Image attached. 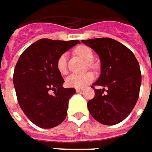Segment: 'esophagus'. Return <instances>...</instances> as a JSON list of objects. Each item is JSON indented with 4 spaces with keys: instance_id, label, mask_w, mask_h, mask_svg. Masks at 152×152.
I'll return each mask as SVG.
<instances>
[{
    "instance_id": "esophagus-1",
    "label": "esophagus",
    "mask_w": 152,
    "mask_h": 152,
    "mask_svg": "<svg viewBox=\"0 0 152 152\" xmlns=\"http://www.w3.org/2000/svg\"><path fill=\"white\" fill-rule=\"evenodd\" d=\"M83 91V89H82V88H76V92H80V91Z\"/></svg>"
}]
</instances>
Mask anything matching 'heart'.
<instances>
[{
	"mask_svg": "<svg viewBox=\"0 0 152 152\" xmlns=\"http://www.w3.org/2000/svg\"><path fill=\"white\" fill-rule=\"evenodd\" d=\"M76 53L80 56L81 57L91 62L94 59V53L92 50L86 46H80L76 47ZM66 60H67V55L64 53L57 60L56 62V67L59 72L62 75H65L67 72V66H66ZM94 80V74L92 72H87L85 74H72L66 77V84L69 87L73 88H83L92 82Z\"/></svg>",
	"mask_w": 152,
	"mask_h": 152,
	"instance_id": "1",
	"label": "heart"
}]
</instances>
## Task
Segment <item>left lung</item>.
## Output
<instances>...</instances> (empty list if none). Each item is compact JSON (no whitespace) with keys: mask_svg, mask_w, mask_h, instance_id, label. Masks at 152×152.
I'll use <instances>...</instances> for the list:
<instances>
[{"mask_svg":"<svg viewBox=\"0 0 152 152\" xmlns=\"http://www.w3.org/2000/svg\"><path fill=\"white\" fill-rule=\"evenodd\" d=\"M101 60V75L94 85L95 96L87 102L91 115L98 122L112 126L126 119L139 97L141 83L140 66L126 46L111 38L82 40Z\"/></svg>","mask_w":152,"mask_h":152,"instance_id":"8db88e82","label":"left lung"}]
</instances>
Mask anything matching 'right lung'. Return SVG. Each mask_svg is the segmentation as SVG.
I'll return each mask as SVG.
<instances>
[{"mask_svg": "<svg viewBox=\"0 0 152 152\" xmlns=\"http://www.w3.org/2000/svg\"><path fill=\"white\" fill-rule=\"evenodd\" d=\"M79 43L78 40L41 39L18 59L13 75L17 101L25 115L39 127H55L66 117L69 100L76 90L63 87L65 81L56 62L60 56Z\"/></svg>", "mask_w": 152, "mask_h": 152, "instance_id": "right-lung-1", "label": "right lung"}]
</instances>
